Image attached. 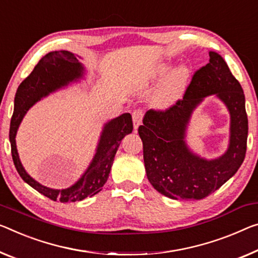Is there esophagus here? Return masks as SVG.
<instances>
[{
	"label": "esophagus",
	"mask_w": 258,
	"mask_h": 258,
	"mask_svg": "<svg viewBox=\"0 0 258 258\" xmlns=\"http://www.w3.org/2000/svg\"><path fill=\"white\" fill-rule=\"evenodd\" d=\"M142 120H143V110H141V109L134 110V113H133V122H134V128L136 129V130H137L138 126L141 125Z\"/></svg>",
	"instance_id": "esophagus-1"
}]
</instances>
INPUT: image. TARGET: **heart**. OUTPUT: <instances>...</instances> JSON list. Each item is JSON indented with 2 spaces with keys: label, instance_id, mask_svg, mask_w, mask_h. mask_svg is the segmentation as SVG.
Masks as SVG:
<instances>
[{
  "label": "heart",
  "instance_id": "heart-1",
  "mask_svg": "<svg viewBox=\"0 0 258 258\" xmlns=\"http://www.w3.org/2000/svg\"><path fill=\"white\" fill-rule=\"evenodd\" d=\"M170 69L172 66L169 63H164L158 66L152 73V79L156 82L161 81L169 75L157 90L152 100L153 106L161 110L170 108L181 100L191 81V69L187 64L177 66L169 73Z\"/></svg>",
  "mask_w": 258,
  "mask_h": 258
}]
</instances>
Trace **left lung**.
Masks as SVG:
<instances>
[{
	"instance_id": "1",
	"label": "left lung",
	"mask_w": 258,
	"mask_h": 258,
	"mask_svg": "<svg viewBox=\"0 0 258 258\" xmlns=\"http://www.w3.org/2000/svg\"><path fill=\"white\" fill-rule=\"evenodd\" d=\"M194 75L183 99L165 112L148 110L138 134L143 142L146 176L153 188L172 200H203L227 182L242 165L247 150L248 117L240 83L216 51ZM216 95L228 107L230 144L223 156L205 160L185 142L189 118L207 96Z\"/></svg>"
}]
</instances>
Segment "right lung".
<instances>
[{"instance_id": "right-lung-1", "label": "right lung", "mask_w": 258, "mask_h": 258, "mask_svg": "<svg viewBox=\"0 0 258 258\" xmlns=\"http://www.w3.org/2000/svg\"><path fill=\"white\" fill-rule=\"evenodd\" d=\"M84 66L78 61L76 55L68 50L50 51L39 61L30 76L21 83L15 96V108L9 133L15 167L27 184L50 200L60 201L61 203L83 201L100 191L108 179L121 141L125 135L132 134L134 129L133 118L129 113L122 114L105 123L92 161L83 175L69 188L51 189L45 187L26 173L16 146V135L23 117L35 102L55 91L66 88L71 83L79 82L84 78Z\"/></svg>"}]
</instances>
